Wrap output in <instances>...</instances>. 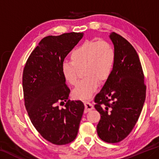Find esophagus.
<instances>
[{
    "label": "esophagus",
    "instance_id": "1",
    "mask_svg": "<svg viewBox=\"0 0 159 159\" xmlns=\"http://www.w3.org/2000/svg\"><path fill=\"white\" fill-rule=\"evenodd\" d=\"M84 105H85V112H89V111H90V110L93 109V104H91V103L89 102L85 101Z\"/></svg>",
    "mask_w": 159,
    "mask_h": 159
}]
</instances>
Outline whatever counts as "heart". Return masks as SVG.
<instances>
[{
    "label": "heart",
    "mask_w": 159,
    "mask_h": 159,
    "mask_svg": "<svg viewBox=\"0 0 159 159\" xmlns=\"http://www.w3.org/2000/svg\"><path fill=\"white\" fill-rule=\"evenodd\" d=\"M70 60L63 62V75L69 84L75 85L79 80V69L84 68L85 76L73 90V95L77 99L87 100L96 91L98 80H106L111 74L115 52L107 41L86 40L71 52Z\"/></svg>",
    "instance_id": "obj_1"
}]
</instances>
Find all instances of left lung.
<instances>
[{"instance_id": "8db88e82", "label": "left lung", "mask_w": 159, "mask_h": 159, "mask_svg": "<svg viewBox=\"0 0 159 159\" xmlns=\"http://www.w3.org/2000/svg\"><path fill=\"white\" fill-rule=\"evenodd\" d=\"M115 60L112 73L95 95V108L100 114L97 132L102 141L117 143L137 123L146 98L144 75L139 58L127 39L112 32Z\"/></svg>"}]
</instances>
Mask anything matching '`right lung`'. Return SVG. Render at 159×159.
I'll use <instances>...</instances> for the list:
<instances>
[{
    "label": "right lung",
    "instance_id": "obj_1",
    "mask_svg": "<svg viewBox=\"0 0 159 159\" xmlns=\"http://www.w3.org/2000/svg\"><path fill=\"white\" fill-rule=\"evenodd\" d=\"M84 33L70 32L47 36L39 42L27 60L22 75L25 105L35 129L48 142L64 145L79 132L84 105L69 99L70 89L61 71L65 57ZM66 102L64 108L57 104Z\"/></svg>",
    "mask_w": 159,
    "mask_h": 159
}]
</instances>
